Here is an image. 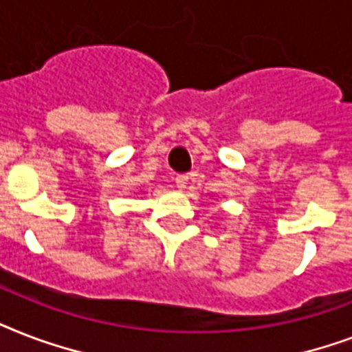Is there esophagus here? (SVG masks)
I'll use <instances>...</instances> for the list:
<instances>
[{
    "mask_svg": "<svg viewBox=\"0 0 352 352\" xmlns=\"http://www.w3.org/2000/svg\"><path fill=\"white\" fill-rule=\"evenodd\" d=\"M175 184L179 190H184V188L188 186V175H179L175 179Z\"/></svg>",
    "mask_w": 352,
    "mask_h": 352,
    "instance_id": "34e87169",
    "label": "esophagus"
}]
</instances>
